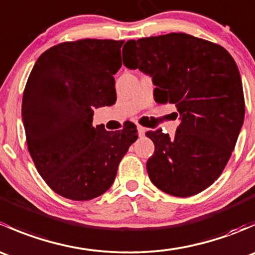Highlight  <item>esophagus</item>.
Wrapping results in <instances>:
<instances>
[{
  "instance_id": "obj_1",
  "label": "esophagus",
  "mask_w": 255,
  "mask_h": 255,
  "mask_svg": "<svg viewBox=\"0 0 255 255\" xmlns=\"http://www.w3.org/2000/svg\"><path fill=\"white\" fill-rule=\"evenodd\" d=\"M146 132V128H144L143 126H138V133H139V135H144Z\"/></svg>"
}]
</instances>
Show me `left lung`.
Listing matches in <instances>:
<instances>
[{
  "label": "left lung",
  "instance_id": "left-lung-1",
  "mask_svg": "<svg viewBox=\"0 0 255 255\" xmlns=\"http://www.w3.org/2000/svg\"><path fill=\"white\" fill-rule=\"evenodd\" d=\"M123 64L149 74L158 104L175 105L181 123L175 137L145 135L155 145L146 161L161 191L187 197L204 191L222 174L244 121V95L235 59L221 45L186 33L126 43ZM125 48V47H123Z\"/></svg>",
  "mask_w": 255,
  "mask_h": 255
}]
</instances>
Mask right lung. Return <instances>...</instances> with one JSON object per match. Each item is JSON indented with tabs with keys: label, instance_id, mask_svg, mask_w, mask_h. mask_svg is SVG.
I'll list each match as a JSON object with an SVG mask.
<instances>
[{
	"label": "right lung",
	"instance_id": "1",
	"mask_svg": "<svg viewBox=\"0 0 255 255\" xmlns=\"http://www.w3.org/2000/svg\"><path fill=\"white\" fill-rule=\"evenodd\" d=\"M125 40L80 39L49 48L25 84L22 118L38 173L60 196L86 201L111 187L137 140L134 123L109 132L92 126L95 107L116 102L115 75Z\"/></svg>",
	"mask_w": 255,
	"mask_h": 255
}]
</instances>
